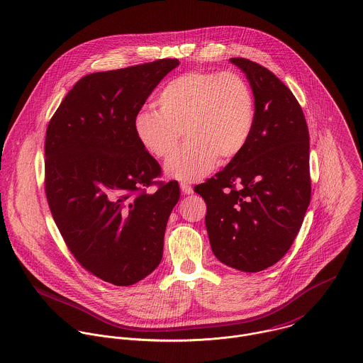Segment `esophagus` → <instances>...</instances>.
Listing matches in <instances>:
<instances>
[{
    "mask_svg": "<svg viewBox=\"0 0 363 363\" xmlns=\"http://www.w3.org/2000/svg\"><path fill=\"white\" fill-rule=\"evenodd\" d=\"M180 190L183 194H191L193 193V187L189 183H180Z\"/></svg>",
    "mask_w": 363,
    "mask_h": 363,
    "instance_id": "1",
    "label": "esophagus"
}]
</instances>
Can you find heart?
<instances>
[{"instance_id": "heart-1", "label": "heart", "mask_w": 363, "mask_h": 363, "mask_svg": "<svg viewBox=\"0 0 363 363\" xmlns=\"http://www.w3.org/2000/svg\"><path fill=\"white\" fill-rule=\"evenodd\" d=\"M159 112L143 108L133 117V132L152 156L164 159L180 133L186 143L164 163V173L179 182L204 177L220 159L238 156L255 126L250 87L237 73L191 72L170 80L156 97Z\"/></svg>"}]
</instances>
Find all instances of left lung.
<instances>
[{"label":"left lung","mask_w":363,"mask_h":363,"mask_svg":"<svg viewBox=\"0 0 363 363\" xmlns=\"http://www.w3.org/2000/svg\"><path fill=\"white\" fill-rule=\"evenodd\" d=\"M255 99L252 136L216 177L194 187L206 204L211 249L224 264L260 272L290 249L311 199L310 136L293 93L266 67L242 57Z\"/></svg>","instance_id":"1"}]
</instances>
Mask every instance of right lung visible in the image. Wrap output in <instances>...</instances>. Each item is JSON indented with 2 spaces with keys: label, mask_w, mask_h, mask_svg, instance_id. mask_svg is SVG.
<instances>
[{
  "label": "right lung",
  "mask_w": 363,
  "mask_h": 363,
  "mask_svg": "<svg viewBox=\"0 0 363 363\" xmlns=\"http://www.w3.org/2000/svg\"><path fill=\"white\" fill-rule=\"evenodd\" d=\"M162 59L80 79L46 129L45 191L53 220L77 262L116 286L150 274L163 256L176 180L138 142L133 117L179 66Z\"/></svg>",
  "instance_id": "right-lung-1"
}]
</instances>
